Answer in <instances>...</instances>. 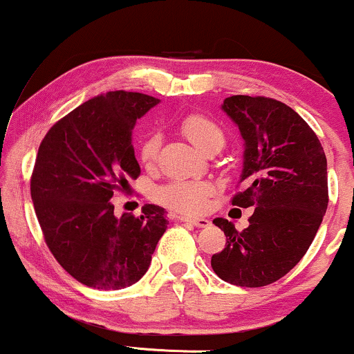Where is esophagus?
Returning a JSON list of instances; mask_svg holds the SVG:
<instances>
[{
	"label": "esophagus",
	"mask_w": 354,
	"mask_h": 354,
	"mask_svg": "<svg viewBox=\"0 0 354 354\" xmlns=\"http://www.w3.org/2000/svg\"><path fill=\"white\" fill-rule=\"evenodd\" d=\"M181 221H188L196 228H208L211 223L206 218H189V216H180Z\"/></svg>",
	"instance_id": "esophagus-1"
}]
</instances>
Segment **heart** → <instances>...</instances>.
Returning <instances> with one entry per match:
<instances>
[{
	"instance_id": "obj_1",
	"label": "heart",
	"mask_w": 354,
	"mask_h": 354,
	"mask_svg": "<svg viewBox=\"0 0 354 354\" xmlns=\"http://www.w3.org/2000/svg\"><path fill=\"white\" fill-rule=\"evenodd\" d=\"M180 129L188 140L201 151H206L209 146L225 143V133L216 121L201 113H189L181 118ZM161 146V136L151 133L141 141L140 160L145 165H153L158 158ZM214 185L206 180H176L168 185L160 186L154 191V198L161 205L168 206L181 213H201L206 208L208 198L213 196Z\"/></svg>"
}]
</instances>
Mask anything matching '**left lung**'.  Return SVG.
Segmentation results:
<instances>
[{"label":"left lung","instance_id":"8db88e82","mask_svg":"<svg viewBox=\"0 0 354 354\" xmlns=\"http://www.w3.org/2000/svg\"><path fill=\"white\" fill-rule=\"evenodd\" d=\"M221 108L245 141L243 189L231 203L254 211L243 231L213 219L226 246L211 268L226 283L266 286L293 270L316 236L328 208L326 156L306 121L281 101L236 95Z\"/></svg>","mask_w":354,"mask_h":354}]
</instances>
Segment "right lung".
<instances>
[{
	"label": "right lung",
	"mask_w": 354,
	"mask_h": 354,
	"mask_svg": "<svg viewBox=\"0 0 354 354\" xmlns=\"http://www.w3.org/2000/svg\"><path fill=\"white\" fill-rule=\"evenodd\" d=\"M160 100L109 91L73 109L39 145L31 200L48 248L64 270L96 290H121L148 271L168 228L165 208L143 206L141 216H115L111 198L141 169L133 128Z\"/></svg>",
	"instance_id": "1"
}]
</instances>
